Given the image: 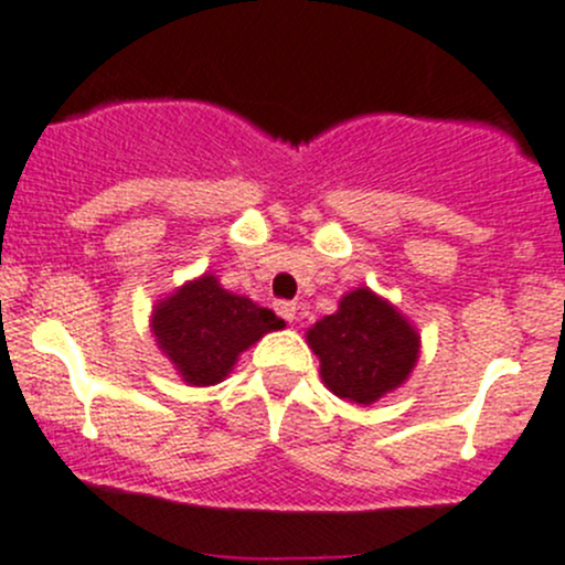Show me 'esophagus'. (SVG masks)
Returning a JSON list of instances; mask_svg holds the SVG:
<instances>
[{"label":"esophagus","instance_id":"34e87169","mask_svg":"<svg viewBox=\"0 0 565 565\" xmlns=\"http://www.w3.org/2000/svg\"><path fill=\"white\" fill-rule=\"evenodd\" d=\"M274 310H277V313L282 316V319H286V321L297 319V302H286V299H282V302L274 305Z\"/></svg>","mask_w":565,"mask_h":565}]
</instances>
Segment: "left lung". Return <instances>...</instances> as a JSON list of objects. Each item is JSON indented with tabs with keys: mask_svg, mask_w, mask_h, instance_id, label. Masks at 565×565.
Returning <instances> with one entry per match:
<instances>
[{
	"mask_svg": "<svg viewBox=\"0 0 565 565\" xmlns=\"http://www.w3.org/2000/svg\"><path fill=\"white\" fill-rule=\"evenodd\" d=\"M308 347L332 394L372 405L411 377L422 341L394 305L369 288H354L335 313L310 327Z\"/></svg>",
	"mask_w": 565,
	"mask_h": 565,
	"instance_id": "8db88e82",
	"label": "left lung"
}]
</instances>
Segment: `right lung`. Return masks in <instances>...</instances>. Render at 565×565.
I'll return each instance as SVG.
<instances>
[{"instance_id":"obj_1","label":"right lung","mask_w":565,"mask_h":565,"mask_svg":"<svg viewBox=\"0 0 565 565\" xmlns=\"http://www.w3.org/2000/svg\"><path fill=\"white\" fill-rule=\"evenodd\" d=\"M286 321L274 310L222 288L213 274H202L152 310V332L160 352L174 363L188 385H216L233 372L241 352Z\"/></svg>"}]
</instances>
